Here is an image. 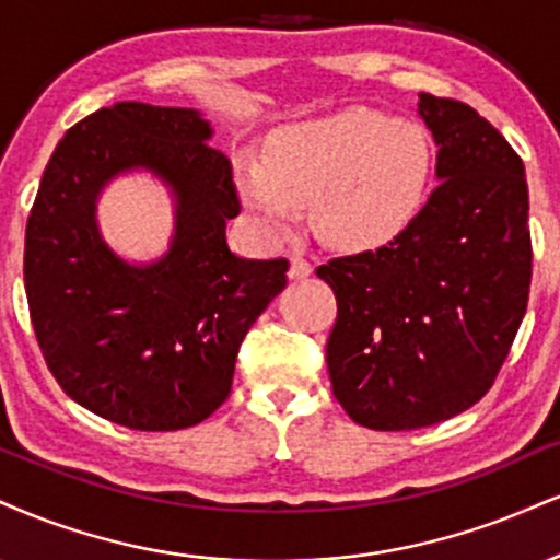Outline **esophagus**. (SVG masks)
Returning <instances> with one entry per match:
<instances>
[{
  "mask_svg": "<svg viewBox=\"0 0 560 560\" xmlns=\"http://www.w3.org/2000/svg\"><path fill=\"white\" fill-rule=\"evenodd\" d=\"M313 273V262L302 255H292L289 258V279H305V276Z\"/></svg>",
  "mask_w": 560,
  "mask_h": 560,
  "instance_id": "obj_1",
  "label": "esophagus"
}]
</instances>
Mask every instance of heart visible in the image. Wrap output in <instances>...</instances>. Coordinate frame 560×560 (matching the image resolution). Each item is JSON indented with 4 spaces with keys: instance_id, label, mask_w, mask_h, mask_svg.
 <instances>
[{
    "instance_id": "obj_1",
    "label": "heart",
    "mask_w": 560,
    "mask_h": 560,
    "mask_svg": "<svg viewBox=\"0 0 560 560\" xmlns=\"http://www.w3.org/2000/svg\"><path fill=\"white\" fill-rule=\"evenodd\" d=\"M433 143L415 119L373 109L284 127L268 140L262 161L240 159L245 203L268 226H287L298 206L336 247H370L394 237L425 198Z\"/></svg>"
}]
</instances>
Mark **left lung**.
Returning a JSON list of instances; mask_svg holds the SVG:
<instances>
[{
	"mask_svg": "<svg viewBox=\"0 0 560 560\" xmlns=\"http://www.w3.org/2000/svg\"><path fill=\"white\" fill-rule=\"evenodd\" d=\"M438 185L375 250L331 258L326 345L336 401L357 425L417 430L480 401L511 352L532 281L529 192L509 140L456 98L420 93Z\"/></svg>",
	"mask_w": 560,
	"mask_h": 560,
	"instance_id": "1",
	"label": "left lung"
}]
</instances>
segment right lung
<instances>
[{
    "mask_svg": "<svg viewBox=\"0 0 560 560\" xmlns=\"http://www.w3.org/2000/svg\"><path fill=\"white\" fill-rule=\"evenodd\" d=\"M195 109L122 101L65 132L25 226L23 279L36 341L72 401L130 430L164 433L211 417L232 390L237 349L287 287V258L226 245L240 213L232 161ZM143 165L178 195L173 250L119 261L95 226L114 173Z\"/></svg>",
    "mask_w": 560,
    "mask_h": 560,
    "instance_id": "1",
    "label": "right lung"
}]
</instances>
